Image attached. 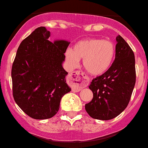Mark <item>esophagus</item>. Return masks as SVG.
<instances>
[{
    "instance_id": "obj_1",
    "label": "esophagus",
    "mask_w": 148,
    "mask_h": 148,
    "mask_svg": "<svg viewBox=\"0 0 148 148\" xmlns=\"http://www.w3.org/2000/svg\"><path fill=\"white\" fill-rule=\"evenodd\" d=\"M68 80L74 92L80 91L83 88L88 86L89 83V78L82 71H74L69 75Z\"/></svg>"
}]
</instances>
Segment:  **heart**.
Masks as SVG:
<instances>
[{"label": "heart", "instance_id": "b5f03b06", "mask_svg": "<svg viewBox=\"0 0 148 148\" xmlns=\"http://www.w3.org/2000/svg\"><path fill=\"white\" fill-rule=\"evenodd\" d=\"M64 55L71 66H76L80 59L91 75L104 74L110 68L115 57V45L111 40L99 38L82 40L74 44L73 49L68 48Z\"/></svg>", "mask_w": 148, "mask_h": 148}]
</instances>
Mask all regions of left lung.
Wrapping results in <instances>:
<instances>
[{
  "label": "left lung",
  "mask_w": 148,
  "mask_h": 148,
  "mask_svg": "<svg viewBox=\"0 0 148 148\" xmlns=\"http://www.w3.org/2000/svg\"><path fill=\"white\" fill-rule=\"evenodd\" d=\"M115 59L105 73L92 80L89 88L93 93L85 109L91 117L109 120L123 111L130 102L135 84V60L133 51L126 40L116 38Z\"/></svg>",
  "instance_id": "8db88e82"
}]
</instances>
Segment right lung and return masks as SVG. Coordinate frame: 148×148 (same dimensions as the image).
<instances>
[{"label":"right lung","instance_id":"add662e5","mask_svg":"<svg viewBox=\"0 0 148 148\" xmlns=\"http://www.w3.org/2000/svg\"><path fill=\"white\" fill-rule=\"evenodd\" d=\"M45 27L36 28L17 49L12 67L13 98L27 115L36 120L53 117L63 95L71 90L62 67L70 42L49 40Z\"/></svg>","mask_w":148,"mask_h":148}]
</instances>
